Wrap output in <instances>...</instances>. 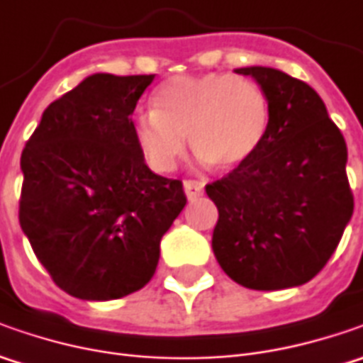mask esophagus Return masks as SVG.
Returning a JSON list of instances; mask_svg holds the SVG:
<instances>
[{"instance_id": "1", "label": "esophagus", "mask_w": 363, "mask_h": 363, "mask_svg": "<svg viewBox=\"0 0 363 363\" xmlns=\"http://www.w3.org/2000/svg\"><path fill=\"white\" fill-rule=\"evenodd\" d=\"M184 191H186L188 200H196V198H200V196H202L203 184H200V182H191V179H186V182H184Z\"/></svg>"}]
</instances>
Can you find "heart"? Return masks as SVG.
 Listing matches in <instances>:
<instances>
[{"label": "heart", "instance_id": "heart-1", "mask_svg": "<svg viewBox=\"0 0 363 363\" xmlns=\"http://www.w3.org/2000/svg\"><path fill=\"white\" fill-rule=\"evenodd\" d=\"M271 129V103L257 80L208 72L174 77L151 94V113L131 123L133 141L149 169L172 172L188 147L198 160L234 169L257 155Z\"/></svg>", "mask_w": 363, "mask_h": 363}]
</instances>
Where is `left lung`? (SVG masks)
<instances>
[{
    "mask_svg": "<svg viewBox=\"0 0 363 363\" xmlns=\"http://www.w3.org/2000/svg\"><path fill=\"white\" fill-rule=\"evenodd\" d=\"M271 103V129L252 160L206 186L218 208L212 250L238 285L279 291L325 267L354 214L342 131L321 96L269 66L236 68Z\"/></svg>",
    "mask_w": 363,
    "mask_h": 363,
    "instance_id": "8db88e82",
    "label": "left lung"
}]
</instances>
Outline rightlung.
Masks as SVG:
<instances>
[{"instance_id": "add662e5", "label": "right lung", "mask_w": 363, "mask_h": 363, "mask_svg": "<svg viewBox=\"0 0 363 363\" xmlns=\"http://www.w3.org/2000/svg\"><path fill=\"white\" fill-rule=\"evenodd\" d=\"M153 78L86 77L42 113L21 153V230L77 299H121L145 286L188 202L182 182L153 174L133 141L131 115Z\"/></svg>"}]
</instances>
